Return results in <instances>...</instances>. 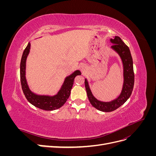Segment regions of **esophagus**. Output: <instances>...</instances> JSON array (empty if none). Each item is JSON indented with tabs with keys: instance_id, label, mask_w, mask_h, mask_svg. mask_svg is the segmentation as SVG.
I'll use <instances>...</instances> for the list:
<instances>
[{
	"instance_id": "obj_1",
	"label": "esophagus",
	"mask_w": 156,
	"mask_h": 156,
	"mask_svg": "<svg viewBox=\"0 0 156 156\" xmlns=\"http://www.w3.org/2000/svg\"><path fill=\"white\" fill-rule=\"evenodd\" d=\"M80 68H81V69L82 71H84V70H85L86 66H84V64H82V65H81V66H80Z\"/></svg>"
}]
</instances>
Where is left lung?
<instances>
[{"label":"left lung","instance_id":"1","mask_svg":"<svg viewBox=\"0 0 156 156\" xmlns=\"http://www.w3.org/2000/svg\"><path fill=\"white\" fill-rule=\"evenodd\" d=\"M111 41L113 44L111 48L119 53L124 66V81L120 95L116 100L110 102L100 101L92 95L87 80L85 79L84 81V85H85L88 98L91 105L99 111L103 112L113 111L123 105L131 96L133 89L135 81L133 59H132L128 46H127L119 36H115L114 39H111Z\"/></svg>","mask_w":156,"mask_h":156}]
</instances>
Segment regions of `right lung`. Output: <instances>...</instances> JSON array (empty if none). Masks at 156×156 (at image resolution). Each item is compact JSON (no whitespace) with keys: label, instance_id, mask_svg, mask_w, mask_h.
<instances>
[{"label":"right lung","instance_id":"obj_1","mask_svg":"<svg viewBox=\"0 0 156 156\" xmlns=\"http://www.w3.org/2000/svg\"><path fill=\"white\" fill-rule=\"evenodd\" d=\"M30 44L29 43L25 49L22 55L20 64V79L23 92L27 100L32 105L45 111H53L60 108L66 102L68 99L71 90L73 87L74 79L78 75H81L80 71L77 70L69 76L66 78L62 88L56 95L54 96L36 95L30 91L25 78L26 60L29 53Z\"/></svg>","mask_w":156,"mask_h":156}]
</instances>
